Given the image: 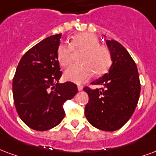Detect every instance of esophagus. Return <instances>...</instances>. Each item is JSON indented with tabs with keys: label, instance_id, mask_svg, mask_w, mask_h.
Segmentation results:
<instances>
[{
	"label": "esophagus",
	"instance_id": "esophagus-1",
	"mask_svg": "<svg viewBox=\"0 0 156 156\" xmlns=\"http://www.w3.org/2000/svg\"><path fill=\"white\" fill-rule=\"evenodd\" d=\"M83 89V86H81V85H78V91H82Z\"/></svg>",
	"mask_w": 156,
	"mask_h": 156
}]
</instances>
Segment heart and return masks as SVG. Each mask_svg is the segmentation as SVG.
<instances>
[{
	"label": "heart",
	"mask_w": 156,
	"mask_h": 156,
	"mask_svg": "<svg viewBox=\"0 0 156 156\" xmlns=\"http://www.w3.org/2000/svg\"><path fill=\"white\" fill-rule=\"evenodd\" d=\"M69 45L61 44L57 49V59L62 67L71 62L73 51L83 50L80 56V64H73L64 71V78L75 83H83L92 77L93 73L100 76L107 72L112 64L109 49L100 44V40L92 33H79L72 37Z\"/></svg>",
	"instance_id": "1"
}]
</instances>
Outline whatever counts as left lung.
Masks as SVG:
<instances>
[{
  "instance_id": "obj_1",
  "label": "left lung",
  "mask_w": 156,
  "mask_h": 156,
  "mask_svg": "<svg viewBox=\"0 0 156 156\" xmlns=\"http://www.w3.org/2000/svg\"><path fill=\"white\" fill-rule=\"evenodd\" d=\"M106 43L112 63L107 73L92 83L103 87L83 88L89 98L85 116L99 130L114 131L122 127L132 116L139 100L140 83L136 64L127 50L116 40Z\"/></svg>"
}]
</instances>
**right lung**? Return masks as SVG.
Returning <instances> with one entry per match:
<instances>
[{
	"label": "right lung",
	"instance_id": "obj_1",
	"mask_svg": "<svg viewBox=\"0 0 156 156\" xmlns=\"http://www.w3.org/2000/svg\"><path fill=\"white\" fill-rule=\"evenodd\" d=\"M61 34L47 37L23 55L12 83L17 113L29 127L44 131L58 126L65 112L63 103L78 93L71 82L59 83L57 59Z\"/></svg>",
	"mask_w": 156,
	"mask_h": 156
}]
</instances>
